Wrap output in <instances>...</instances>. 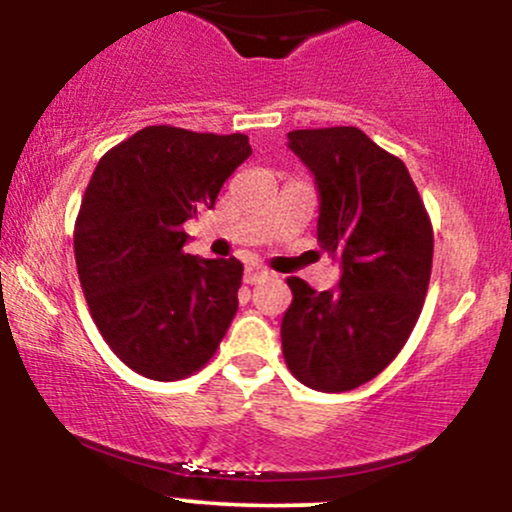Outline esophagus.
<instances>
[{
    "instance_id": "obj_1",
    "label": "esophagus",
    "mask_w": 512,
    "mask_h": 512,
    "mask_svg": "<svg viewBox=\"0 0 512 512\" xmlns=\"http://www.w3.org/2000/svg\"><path fill=\"white\" fill-rule=\"evenodd\" d=\"M267 276H269L267 269H262V267H255V264H250V267H245L243 281H245V284H257V281L267 279Z\"/></svg>"
}]
</instances>
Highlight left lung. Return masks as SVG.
Wrapping results in <instances>:
<instances>
[{"instance_id": "obj_1", "label": "left lung", "mask_w": 512, "mask_h": 512, "mask_svg": "<svg viewBox=\"0 0 512 512\" xmlns=\"http://www.w3.org/2000/svg\"><path fill=\"white\" fill-rule=\"evenodd\" d=\"M289 149L315 175L317 243L339 257L342 279L330 291L286 279L281 349L303 385L354 390L395 361L419 320L433 226L407 166L358 127L296 129Z\"/></svg>"}]
</instances>
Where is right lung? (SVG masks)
Returning a JSON list of instances; mask_svg holds the SVG:
<instances>
[{"label":"right lung","mask_w":512,"mask_h":512,"mask_svg":"<svg viewBox=\"0 0 512 512\" xmlns=\"http://www.w3.org/2000/svg\"><path fill=\"white\" fill-rule=\"evenodd\" d=\"M250 154L245 134L151 125L93 170L74 226L76 272L98 332L134 373L170 383L219 349L243 264L187 255L182 223L214 209Z\"/></svg>","instance_id":"add662e5"}]
</instances>
